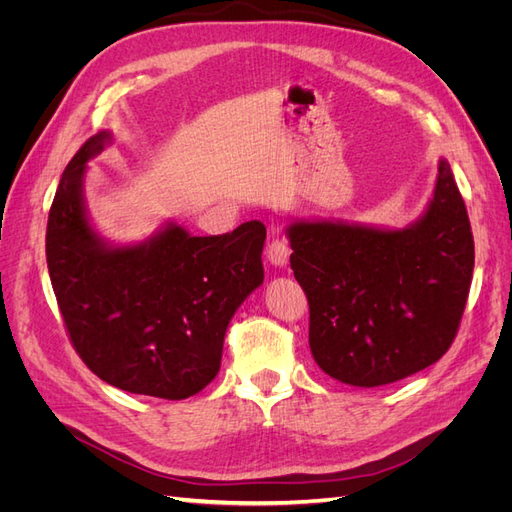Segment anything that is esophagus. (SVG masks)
<instances>
[{
    "label": "esophagus",
    "instance_id": "obj_1",
    "mask_svg": "<svg viewBox=\"0 0 512 512\" xmlns=\"http://www.w3.org/2000/svg\"><path fill=\"white\" fill-rule=\"evenodd\" d=\"M267 260L271 262L273 267H286L288 265V260H290V247H288V243L284 241V239H273L271 243H269V247H267Z\"/></svg>",
    "mask_w": 512,
    "mask_h": 512
}]
</instances>
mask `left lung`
<instances>
[{
  "label": "left lung",
  "mask_w": 512,
  "mask_h": 512,
  "mask_svg": "<svg viewBox=\"0 0 512 512\" xmlns=\"http://www.w3.org/2000/svg\"><path fill=\"white\" fill-rule=\"evenodd\" d=\"M290 267L309 301V348L324 374L384 386L451 348L468 301L474 239L451 164L404 228L292 220Z\"/></svg>",
  "instance_id": "left-lung-1"
}]
</instances>
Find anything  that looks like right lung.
<instances>
[{
    "mask_svg": "<svg viewBox=\"0 0 512 512\" xmlns=\"http://www.w3.org/2000/svg\"><path fill=\"white\" fill-rule=\"evenodd\" d=\"M102 130L74 153L46 226V265L72 344L94 374L121 391L185 399L218 376L228 322L265 280L267 228L245 222L194 237L168 220L141 243H113L91 224L87 162Z\"/></svg>",
    "mask_w": 512,
    "mask_h": 512,
    "instance_id": "add662e5",
    "label": "right lung"
}]
</instances>
